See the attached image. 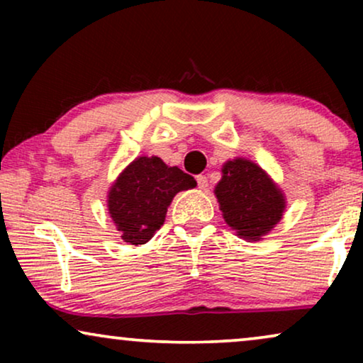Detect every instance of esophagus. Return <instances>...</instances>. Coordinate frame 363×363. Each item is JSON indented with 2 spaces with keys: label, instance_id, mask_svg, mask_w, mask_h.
<instances>
[{
  "label": "esophagus",
  "instance_id": "esophagus-1",
  "mask_svg": "<svg viewBox=\"0 0 363 363\" xmlns=\"http://www.w3.org/2000/svg\"><path fill=\"white\" fill-rule=\"evenodd\" d=\"M196 183H198V188H200V190H206L208 178L205 175H198L196 177Z\"/></svg>",
  "mask_w": 363,
  "mask_h": 363
}]
</instances>
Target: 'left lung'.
Returning a JSON list of instances; mask_svg holds the SVG:
<instances>
[{
	"mask_svg": "<svg viewBox=\"0 0 363 363\" xmlns=\"http://www.w3.org/2000/svg\"><path fill=\"white\" fill-rule=\"evenodd\" d=\"M215 196L226 225L246 241H259L282 220L286 196L264 168L236 157L223 163Z\"/></svg>",
	"mask_w": 363,
	"mask_h": 363,
	"instance_id": "1",
	"label": "left lung"
}]
</instances>
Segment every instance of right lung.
<instances>
[{"instance_id":"add662e5","label":"right lung","mask_w":363,"mask_h":363,"mask_svg":"<svg viewBox=\"0 0 363 363\" xmlns=\"http://www.w3.org/2000/svg\"><path fill=\"white\" fill-rule=\"evenodd\" d=\"M195 186V178L160 157H137L108 188V215L123 241L145 245L160 230L177 193Z\"/></svg>"}]
</instances>
